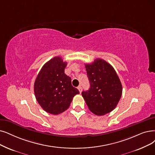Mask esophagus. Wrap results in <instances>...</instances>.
Wrapping results in <instances>:
<instances>
[{
	"mask_svg": "<svg viewBox=\"0 0 155 155\" xmlns=\"http://www.w3.org/2000/svg\"><path fill=\"white\" fill-rule=\"evenodd\" d=\"M78 89L79 90V92L80 93H81V91H82V87H81V85H79V86H78Z\"/></svg>",
	"mask_w": 155,
	"mask_h": 155,
	"instance_id": "obj_1",
	"label": "esophagus"
}]
</instances>
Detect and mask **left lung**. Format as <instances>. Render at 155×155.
I'll use <instances>...</instances> for the list:
<instances>
[{"instance_id": "obj_1", "label": "left lung", "mask_w": 155, "mask_h": 155, "mask_svg": "<svg viewBox=\"0 0 155 155\" xmlns=\"http://www.w3.org/2000/svg\"><path fill=\"white\" fill-rule=\"evenodd\" d=\"M90 88L82 96L91 112L102 116L111 112L122 95V85L114 68L107 61L97 58L85 64Z\"/></svg>"}]
</instances>
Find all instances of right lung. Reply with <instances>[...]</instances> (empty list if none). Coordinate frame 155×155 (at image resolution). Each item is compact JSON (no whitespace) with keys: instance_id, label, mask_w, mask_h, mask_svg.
Returning a JSON list of instances; mask_svg holds the SVG:
<instances>
[{"instance_id":"obj_1","label":"right lung","mask_w":155,"mask_h":155,"mask_svg":"<svg viewBox=\"0 0 155 155\" xmlns=\"http://www.w3.org/2000/svg\"><path fill=\"white\" fill-rule=\"evenodd\" d=\"M67 64L60 57H54L42 66L34 83L37 101L51 114L64 112L69 107L73 97L79 94L72 86L71 78L64 72Z\"/></svg>"}]
</instances>
